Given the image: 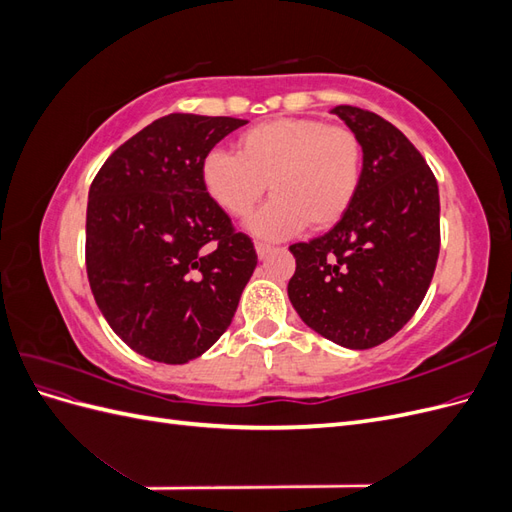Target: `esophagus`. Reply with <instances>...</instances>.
I'll return each mask as SVG.
<instances>
[{"mask_svg": "<svg viewBox=\"0 0 512 512\" xmlns=\"http://www.w3.org/2000/svg\"><path fill=\"white\" fill-rule=\"evenodd\" d=\"M273 250V247L269 243H262V241H256V254L258 258H265L269 252Z\"/></svg>", "mask_w": 512, "mask_h": 512, "instance_id": "34e87169", "label": "esophagus"}]
</instances>
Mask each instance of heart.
Instances as JSON below:
<instances>
[{"mask_svg":"<svg viewBox=\"0 0 512 512\" xmlns=\"http://www.w3.org/2000/svg\"><path fill=\"white\" fill-rule=\"evenodd\" d=\"M363 177V143L348 126L322 119H273L241 134L239 153L209 151L200 181L215 205L237 220L271 200L250 228L258 237L284 239L307 224L335 226L352 207Z\"/></svg>","mask_w":512,"mask_h":512,"instance_id":"1","label":"heart"}]
</instances>
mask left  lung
Wrapping results in <instances>:
<instances>
[{
  "label": "left lung",
  "instance_id": "obj_1",
  "mask_svg": "<svg viewBox=\"0 0 512 512\" xmlns=\"http://www.w3.org/2000/svg\"><path fill=\"white\" fill-rule=\"evenodd\" d=\"M363 143L352 207L329 232L290 245L288 282L301 320L331 342L367 350L414 316L440 254V194L431 168L404 132L359 106L331 108Z\"/></svg>",
  "mask_w": 512,
  "mask_h": 512
}]
</instances>
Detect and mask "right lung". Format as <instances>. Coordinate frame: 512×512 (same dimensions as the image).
Segmentation results:
<instances>
[{
	"label": "right lung",
	"mask_w": 512,
	"mask_h": 512,
	"mask_svg": "<svg viewBox=\"0 0 512 512\" xmlns=\"http://www.w3.org/2000/svg\"><path fill=\"white\" fill-rule=\"evenodd\" d=\"M245 119L173 113L117 147L91 181L85 265L111 329L181 365L230 327L256 269L252 239L200 181L207 153Z\"/></svg>",
	"instance_id": "right-lung-1"
}]
</instances>
